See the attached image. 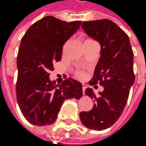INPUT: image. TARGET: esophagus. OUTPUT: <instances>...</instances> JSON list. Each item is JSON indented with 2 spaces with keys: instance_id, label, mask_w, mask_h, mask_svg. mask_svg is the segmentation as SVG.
<instances>
[{
  "instance_id": "1",
  "label": "esophagus",
  "mask_w": 146,
  "mask_h": 146,
  "mask_svg": "<svg viewBox=\"0 0 146 146\" xmlns=\"http://www.w3.org/2000/svg\"><path fill=\"white\" fill-rule=\"evenodd\" d=\"M86 84H82V91H83V94H84V91H85V89H86Z\"/></svg>"
}]
</instances>
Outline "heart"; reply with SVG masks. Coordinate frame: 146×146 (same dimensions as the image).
Listing matches in <instances>:
<instances>
[{
    "label": "heart",
    "mask_w": 146,
    "mask_h": 146,
    "mask_svg": "<svg viewBox=\"0 0 146 146\" xmlns=\"http://www.w3.org/2000/svg\"><path fill=\"white\" fill-rule=\"evenodd\" d=\"M75 75H76V76L77 78H83L84 76V71H82L80 70H76V72H75Z\"/></svg>",
    "instance_id": "b5f03b06"
}]
</instances>
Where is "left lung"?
<instances>
[{
    "instance_id": "1",
    "label": "left lung",
    "mask_w": 146,
    "mask_h": 146,
    "mask_svg": "<svg viewBox=\"0 0 146 146\" xmlns=\"http://www.w3.org/2000/svg\"><path fill=\"white\" fill-rule=\"evenodd\" d=\"M81 28L101 46V56L89 84H99L104 90L98 96L90 88L85 90L94 104L90 111L80 113V118L87 128L102 131L113 126L127 104L135 81L133 52L127 34L109 19L84 21Z\"/></svg>"
}]
</instances>
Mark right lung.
Instances as JSON below:
<instances>
[{
    "instance_id": "right-lung-1",
    "label": "right lung",
    "mask_w": 146,
    "mask_h": 146,
    "mask_svg": "<svg viewBox=\"0 0 146 146\" xmlns=\"http://www.w3.org/2000/svg\"><path fill=\"white\" fill-rule=\"evenodd\" d=\"M81 21H62L46 16L23 36L17 55L16 98L25 119L35 126L54 123L64 100L82 97V84L72 78L61 84L51 81L53 64L62 60L63 45Z\"/></svg>"
}]
</instances>
